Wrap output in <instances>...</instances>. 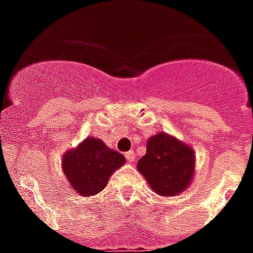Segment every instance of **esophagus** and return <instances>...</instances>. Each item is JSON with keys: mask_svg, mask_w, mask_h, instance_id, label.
<instances>
[{"mask_svg": "<svg viewBox=\"0 0 253 253\" xmlns=\"http://www.w3.org/2000/svg\"><path fill=\"white\" fill-rule=\"evenodd\" d=\"M125 156H126L127 162H130V163H134L135 158H136V156H135L134 151H128V152H126V155H125Z\"/></svg>", "mask_w": 253, "mask_h": 253, "instance_id": "34e87169", "label": "esophagus"}]
</instances>
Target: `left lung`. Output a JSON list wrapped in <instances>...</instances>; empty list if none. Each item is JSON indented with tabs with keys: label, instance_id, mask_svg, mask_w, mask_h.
<instances>
[{
	"label": "left lung",
	"instance_id": "left-lung-1",
	"mask_svg": "<svg viewBox=\"0 0 253 253\" xmlns=\"http://www.w3.org/2000/svg\"><path fill=\"white\" fill-rule=\"evenodd\" d=\"M138 169L155 193L174 196L184 192L194 173V155L190 147L167 134L155 135L147 143V152Z\"/></svg>",
	"mask_w": 253,
	"mask_h": 253
}]
</instances>
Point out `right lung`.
Instances as JSON below:
<instances>
[{
	"instance_id": "add662e5",
	"label": "right lung",
	"mask_w": 253,
	"mask_h": 253,
	"mask_svg": "<svg viewBox=\"0 0 253 253\" xmlns=\"http://www.w3.org/2000/svg\"><path fill=\"white\" fill-rule=\"evenodd\" d=\"M125 164V156L99 139L86 138L76 150L63 158V169L69 185L81 196H93L106 186L115 169Z\"/></svg>"
}]
</instances>
